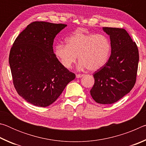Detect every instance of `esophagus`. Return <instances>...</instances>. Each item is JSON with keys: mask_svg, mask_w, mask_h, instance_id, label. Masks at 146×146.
I'll use <instances>...</instances> for the list:
<instances>
[{"mask_svg": "<svg viewBox=\"0 0 146 146\" xmlns=\"http://www.w3.org/2000/svg\"><path fill=\"white\" fill-rule=\"evenodd\" d=\"M82 76H84L83 74H77V75H76V78H81V77H82Z\"/></svg>", "mask_w": 146, "mask_h": 146, "instance_id": "1", "label": "esophagus"}]
</instances>
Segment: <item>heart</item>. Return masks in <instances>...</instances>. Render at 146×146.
Listing matches in <instances>:
<instances>
[{
	"instance_id": "b5f03b06",
	"label": "heart",
	"mask_w": 146,
	"mask_h": 146,
	"mask_svg": "<svg viewBox=\"0 0 146 146\" xmlns=\"http://www.w3.org/2000/svg\"><path fill=\"white\" fill-rule=\"evenodd\" d=\"M66 41L67 44L58 43L54 49L56 57L66 68H70L78 56L80 60L79 69L97 71L106 65L110 58L111 44L104 34L75 31Z\"/></svg>"
}]
</instances>
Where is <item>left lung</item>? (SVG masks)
<instances>
[{
	"instance_id": "left-lung-1",
	"label": "left lung",
	"mask_w": 146,
	"mask_h": 146,
	"mask_svg": "<svg viewBox=\"0 0 146 146\" xmlns=\"http://www.w3.org/2000/svg\"><path fill=\"white\" fill-rule=\"evenodd\" d=\"M103 30L110 35L111 54L106 65L94 73L90 94L96 102L111 104L134 87L139 54L137 44L124 29L104 27Z\"/></svg>"
}]
</instances>
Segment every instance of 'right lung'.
Instances as JSON below:
<instances>
[{
	"label": "right lung",
	"instance_id": "1",
	"mask_svg": "<svg viewBox=\"0 0 146 146\" xmlns=\"http://www.w3.org/2000/svg\"><path fill=\"white\" fill-rule=\"evenodd\" d=\"M64 24L33 22L19 35L9 56L14 87L27 102L39 107L53 104L75 75L53 52L54 38Z\"/></svg>",
	"mask_w": 146,
	"mask_h": 146
}]
</instances>
